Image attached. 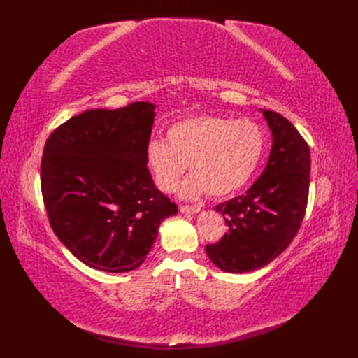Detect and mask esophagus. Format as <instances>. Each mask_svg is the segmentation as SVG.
Instances as JSON below:
<instances>
[{"label":"esophagus","mask_w":358,"mask_h":358,"mask_svg":"<svg viewBox=\"0 0 358 358\" xmlns=\"http://www.w3.org/2000/svg\"><path fill=\"white\" fill-rule=\"evenodd\" d=\"M181 214H199L201 212L200 206H180Z\"/></svg>","instance_id":"esophagus-1"}]
</instances>
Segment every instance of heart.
<instances>
[{
	"label": "heart",
	"instance_id": "heart-1",
	"mask_svg": "<svg viewBox=\"0 0 358 358\" xmlns=\"http://www.w3.org/2000/svg\"><path fill=\"white\" fill-rule=\"evenodd\" d=\"M264 149L266 132L254 120L196 115L167 127L166 141H149L146 164L159 191L173 192L189 164L192 177L180 195L192 200L208 192L222 199L252 180Z\"/></svg>",
	"mask_w": 358,
	"mask_h": 358
}]
</instances>
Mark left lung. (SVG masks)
Wrapping results in <instances>:
<instances>
[{"label": "left lung", "mask_w": 358, "mask_h": 358, "mask_svg": "<svg viewBox=\"0 0 358 358\" xmlns=\"http://www.w3.org/2000/svg\"><path fill=\"white\" fill-rule=\"evenodd\" d=\"M272 134L268 164L245 194L215 206L229 231L206 254L218 269L245 273L264 268L294 240L305 217L310 152L292 123L260 110Z\"/></svg>", "instance_id": "8db88e82"}]
</instances>
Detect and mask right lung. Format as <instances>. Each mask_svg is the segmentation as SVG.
Returning a JSON list of instances; mask_svg holds the SVG:
<instances>
[{"label": "right lung", "mask_w": 358, "mask_h": 358, "mask_svg": "<svg viewBox=\"0 0 358 358\" xmlns=\"http://www.w3.org/2000/svg\"><path fill=\"white\" fill-rule=\"evenodd\" d=\"M154 120L155 104L148 101L85 110L45 141L41 191L50 226L90 268H140L159 223L177 214L146 166Z\"/></svg>", "instance_id": "1"}]
</instances>
